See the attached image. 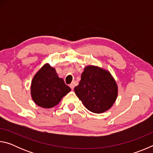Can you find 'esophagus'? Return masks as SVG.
Returning a JSON list of instances; mask_svg holds the SVG:
<instances>
[{
    "label": "esophagus",
    "mask_w": 153,
    "mask_h": 153,
    "mask_svg": "<svg viewBox=\"0 0 153 153\" xmlns=\"http://www.w3.org/2000/svg\"><path fill=\"white\" fill-rule=\"evenodd\" d=\"M69 86H70V88H71L72 89V90H74V87H75V84H74V83H71V84L69 85Z\"/></svg>",
    "instance_id": "esophagus-1"
}]
</instances>
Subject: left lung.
I'll return each mask as SVG.
<instances>
[{"label":"left lung","instance_id":"obj_1","mask_svg":"<svg viewBox=\"0 0 153 153\" xmlns=\"http://www.w3.org/2000/svg\"><path fill=\"white\" fill-rule=\"evenodd\" d=\"M74 91L87 109L102 113L115 102L118 87L109 71L98 66L88 65L84 67L81 80Z\"/></svg>","mask_w":153,"mask_h":153}]
</instances>
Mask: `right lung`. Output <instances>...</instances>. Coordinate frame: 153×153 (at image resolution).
Masks as SVG:
<instances>
[{"instance_id": "1", "label": "right lung", "mask_w": 153, "mask_h": 153, "mask_svg": "<svg viewBox=\"0 0 153 153\" xmlns=\"http://www.w3.org/2000/svg\"><path fill=\"white\" fill-rule=\"evenodd\" d=\"M71 88L59 77L55 68L46 63L33 76L31 84V96L39 107L50 108L58 105Z\"/></svg>"}]
</instances>
